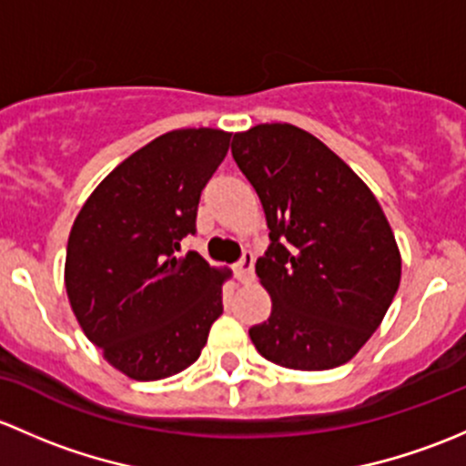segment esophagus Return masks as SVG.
I'll return each instance as SVG.
<instances>
[{"instance_id": "34e87169", "label": "esophagus", "mask_w": 466, "mask_h": 466, "mask_svg": "<svg viewBox=\"0 0 466 466\" xmlns=\"http://www.w3.org/2000/svg\"><path fill=\"white\" fill-rule=\"evenodd\" d=\"M253 265H256V258H253V253H244L242 260L235 265V276H238L239 282L248 285V282L253 280Z\"/></svg>"}]
</instances>
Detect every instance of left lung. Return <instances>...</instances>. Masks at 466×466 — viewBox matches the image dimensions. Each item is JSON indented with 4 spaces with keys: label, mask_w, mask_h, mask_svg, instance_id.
I'll return each mask as SVG.
<instances>
[{
    "label": "left lung",
    "mask_w": 466,
    "mask_h": 466,
    "mask_svg": "<svg viewBox=\"0 0 466 466\" xmlns=\"http://www.w3.org/2000/svg\"><path fill=\"white\" fill-rule=\"evenodd\" d=\"M231 150L271 238L256 262L271 316L248 337L289 370L343 366L400 289L401 253L381 206L348 163L289 123L235 132Z\"/></svg>",
    "instance_id": "left-lung-1"
}]
</instances>
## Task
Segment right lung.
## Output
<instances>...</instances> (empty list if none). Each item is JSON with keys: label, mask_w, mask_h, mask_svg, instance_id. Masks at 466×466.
I'll list each match as a JSON object with an SVG mask.
<instances>
[{"label": "right lung", "mask_w": 466, "mask_h": 466, "mask_svg": "<svg viewBox=\"0 0 466 466\" xmlns=\"http://www.w3.org/2000/svg\"><path fill=\"white\" fill-rule=\"evenodd\" d=\"M231 132L172 129L118 163L80 208L66 242L65 287L85 337L137 381H157L199 359L222 316L228 268L198 251L199 195L224 161Z\"/></svg>", "instance_id": "add662e5"}]
</instances>
